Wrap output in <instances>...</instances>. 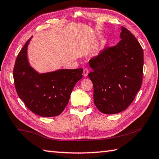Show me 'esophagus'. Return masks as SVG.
<instances>
[{"instance_id": "obj_1", "label": "esophagus", "mask_w": 159, "mask_h": 159, "mask_svg": "<svg viewBox=\"0 0 159 159\" xmlns=\"http://www.w3.org/2000/svg\"><path fill=\"white\" fill-rule=\"evenodd\" d=\"M88 74H89V70L87 69V68H85L83 70V76L86 77L88 76Z\"/></svg>"}]
</instances>
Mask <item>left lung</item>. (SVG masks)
Here are the masks:
<instances>
[{
	"instance_id": "8db88e82",
	"label": "left lung",
	"mask_w": 159,
	"mask_h": 159,
	"mask_svg": "<svg viewBox=\"0 0 159 159\" xmlns=\"http://www.w3.org/2000/svg\"><path fill=\"white\" fill-rule=\"evenodd\" d=\"M120 38L116 46L105 48L89 61L94 104L105 114L127 109L142 83L143 49L135 37L123 26Z\"/></svg>"
}]
</instances>
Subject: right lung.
I'll return each instance as SVG.
<instances>
[{
  "mask_svg": "<svg viewBox=\"0 0 159 159\" xmlns=\"http://www.w3.org/2000/svg\"><path fill=\"white\" fill-rule=\"evenodd\" d=\"M30 38L16 58L13 79L17 93L33 113L55 117L68 104L74 85L83 77V68L59 69L39 73L30 65L27 55Z\"/></svg>",
  "mask_w": 159,
  "mask_h": 159,
  "instance_id": "obj_1",
  "label": "right lung"
}]
</instances>
